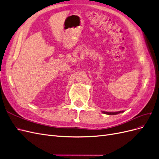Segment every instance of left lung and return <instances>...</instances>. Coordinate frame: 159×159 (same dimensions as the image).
<instances>
[{
	"label": "left lung",
	"mask_w": 159,
	"mask_h": 159,
	"mask_svg": "<svg viewBox=\"0 0 159 159\" xmlns=\"http://www.w3.org/2000/svg\"><path fill=\"white\" fill-rule=\"evenodd\" d=\"M124 111H117V112H106V111H102V113H105V114H107V115H117L119 113H123Z\"/></svg>",
	"instance_id": "8db88e82"
}]
</instances>
